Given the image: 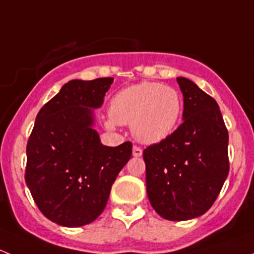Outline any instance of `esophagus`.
<instances>
[{"instance_id":"34e87169","label":"esophagus","mask_w":254,"mask_h":254,"mask_svg":"<svg viewBox=\"0 0 254 254\" xmlns=\"http://www.w3.org/2000/svg\"><path fill=\"white\" fill-rule=\"evenodd\" d=\"M132 156H134V157H140V156H142L141 148L137 147V146H134V147H132Z\"/></svg>"}]
</instances>
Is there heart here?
I'll return each instance as SVG.
<instances>
[{
  "instance_id": "heart-1",
  "label": "heart",
  "mask_w": 254,
  "mask_h": 254,
  "mask_svg": "<svg viewBox=\"0 0 254 254\" xmlns=\"http://www.w3.org/2000/svg\"><path fill=\"white\" fill-rule=\"evenodd\" d=\"M183 111L178 92L157 82H140L118 92L111 101L106 125L115 129L118 124H130L135 139L155 145L175 131Z\"/></svg>"
}]
</instances>
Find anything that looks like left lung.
I'll use <instances>...</instances> for the list:
<instances>
[{"instance_id": "1", "label": "left lung", "mask_w": 254, "mask_h": 254, "mask_svg": "<svg viewBox=\"0 0 254 254\" xmlns=\"http://www.w3.org/2000/svg\"><path fill=\"white\" fill-rule=\"evenodd\" d=\"M183 123L143 150L146 191L161 217L184 221L205 214L229 175V132L214 98L193 81L177 77Z\"/></svg>"}]
</instances>
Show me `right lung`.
Segmentation results:
<instances>
[{
    "instance_id": "obj_1",
    "label": "right lung",
    "mask_w": 254,
    "mask_h": 254,
    "mask_svg": "<svg viewBox=\"0 0 254 254\" xmlns=\"http://www.w3.org/2000/svg\"><path fill=\"white\" fill-rule=\"evenodd\" d=\"M112 77L71 79L40 109L27 143L25 183L45 217L65 227L91 224L103 212L132 143L101 142L94 109Z\"/></svg>"
}]
</instances>
